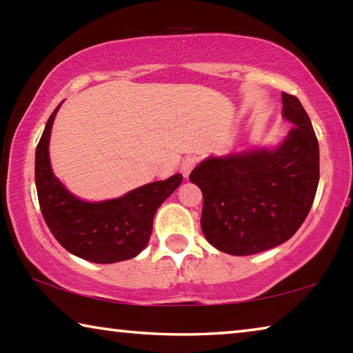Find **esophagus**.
Returning <instances> with one entry per match:
<instances>
[{"label": "esophagus", "mask_w": 353, "mask_h": 353, "mask_svg": "<svg viewBox=\"0 0 353 353\" xmlns=\"http://www.w3.org/2000/svg\"><path fill=\"white\" fill-rule=\"evenodd\" d=\"M196 166V159L194 157H187L182 162V165H181V171H182V174H183V177H190V172L193 171V168Z\"/></svg>", "instance_id": "1"}]
</instances>
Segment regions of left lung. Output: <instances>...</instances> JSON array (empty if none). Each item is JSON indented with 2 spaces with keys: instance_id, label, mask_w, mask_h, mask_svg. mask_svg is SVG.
Wrapping results in <instances>:
<instances>
[{
  "instance_id": "obj_1",
  "label": "left lung",
  "mask_w": 353,
  "mask_h": 353,
  "mask_svg": "<svg viewBox=\"0 0 353 353\" xmlns=\"http://www.w3.org/2000/svg\"><path fill=\"white\" fill-rule=\"evenodd\" d=\"M282 117L292 128L276 146L208 155L190 181L204 196L201 227L207 241L230 255H254L296 234L319 183V145L301 101L282 93Z\"/></svg>"
}]
</instances>
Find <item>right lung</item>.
I'll return each instance as SVG.
<instances>
[{
    "label": "right lung",
    "mask_w": 353,
    "mask_h": 353,
    "mask_svg": "<svg viewBox=\"0 0 353 353\" xmlns=\"http://www.w3.org/2000/svg\"><path fill=\"white\" fill-rule=\"evenodd\" d=\"M62 103L35 149V187L45 223L61 246L79 259L103 265L134 259L148 246L154 214L182 183V174L141 185L119 198H77L54 176L50 160L51 129Z\"/></svg>",
    "instance_id": "obj_1"
}]
</instances>
